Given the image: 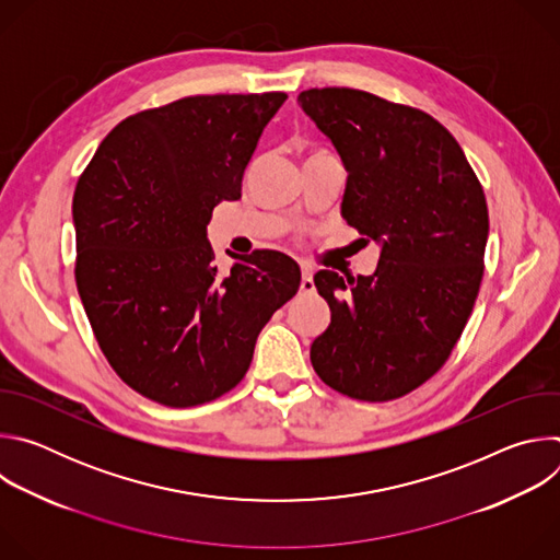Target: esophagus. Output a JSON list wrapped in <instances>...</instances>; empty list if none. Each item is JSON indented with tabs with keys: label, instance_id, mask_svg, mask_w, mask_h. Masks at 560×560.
<instances>
[{
	"label": "esophagus",
	"instance_id": "34e87169",
	"mask_svg": "<svg viewBox=\"0 0 560 560\" xmlns=\"http://www.w3.org/2000/svg\"><path fill=\"white\" fill-rule=\"evenodd\" d=\"M301 292L303 294H312L314 292V279H312V270L310 268H301Z\"/></svg>",
	"mask_w": 560,
	"mask_h": 560
}]
</instances>
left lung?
<instances>
[{"instance_id":"left-lung-1","label":"left lung","mask_w":560,"mask_h":560,"mask_svg":"<svg viewBox=\"0 0 560 560\" xmlns=\"http://www.w3.org/2000/svg\"><path fill=\"white\" fill-rule=\"evenodd\" d=\"M296 102L348 173L341 217L381 248L368 277L314 275L332 316L310 361L337 392L389 401L425 383L467 324L490 234L486 195L456 139L417 108L354 89Z\"/></svg>"}]
</instances>
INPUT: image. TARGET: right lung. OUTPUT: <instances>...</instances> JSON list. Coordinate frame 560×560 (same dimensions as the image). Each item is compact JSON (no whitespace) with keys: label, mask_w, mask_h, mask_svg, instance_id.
<instances>
[{"label":"right lung","mask_w":560,"mask_h":560,"mask_svg":"<svg viewBox=\"0 0 560 560\" xmlns=\"http://www.w3.org/2000/svg\"><path fill=\"white\" fill-rule=\"evenodd\" d=\"M285 93L197 95L110 130L72 197L74 279L102 352L139 394L171 408L232 389L270 316L301 283L277 250L217 272L208 223L242 199L264 128Z\"/></svg>","instance_id":"right-lung-1"}]
</instances>
